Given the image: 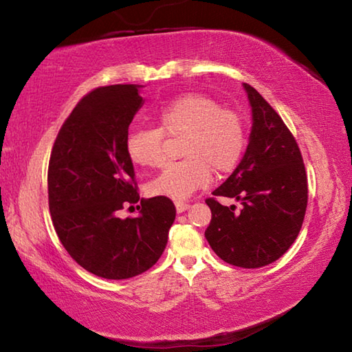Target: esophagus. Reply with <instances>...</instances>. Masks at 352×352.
Listing matches in <instances>:
<instances>
[{
    "label": "esophagus",
    "instance_id": "34e87169",
    "mask_svg": "<svg viewBox=\"0 0 352 352\" xmlns=\"http://www.w3.org/2000/svg\"><path fill=\"white\" fill-rule=\"evenodd\" d=\"M175 208H177V212H184L189 208V204H186V201H177Z\"/></svg>",
    "mask_w": 352,
    "mask_h": 352
}]
</instances>
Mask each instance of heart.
<instances>
[{"mask_svg":"<svg viewBox=\"0 0 352 352\" xmlns=\"http://www.w3.org/2000/svg\"><path fill=\"white\" fill-rule=\"evenodd\" d=\"M157 129L133 130L127 136L129 158L142 168L164 163V136H182L183 162L170 164L153 178L148 192L172 200H186L219 175L233 172L245 148V129L241 115L223 109L217 99L186 93L163 104L155 113Z\"/></svg>","mask_w":352,"mask_h":352,"instance_id":"obj_1","label":"heart"}]
</instances>
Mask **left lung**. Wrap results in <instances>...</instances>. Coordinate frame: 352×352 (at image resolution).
Returning <instances> with one entry per match:
<instances>
[{
    "label": "left lung",
    "instance_id": "1",
    "mask_svg": "<svg viewBox=\"0 0 352 352\" xmlns=\"http://www.w3.org/2000/svg\"><path fill=\"white\" fill-rule=\"evenodd\" d=\"M252 107L247 151L233 174L212 195L241 201L223 206L208 199L211 222L205 231L220 259L258 269L281 258L295 242L307 206V177L294 135L272 105L243 83Z\"/></svg>",
    "mask_w": 352,
    "mask_h": 352
}]
</instances>
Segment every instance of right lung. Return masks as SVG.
I'll return each instance as SVG.
<instances>
[{"instance_id":"add662e5","label":"right lung","mask_w":352,"mask_h":352,"mask_svg":"<svg viewBox=\"0 0 352 352\" xmlns=\"http://www.w3.org/2000/svg\"><path fill=\"white\" fill-rule=\"evenodd\" d=\"M141 85L100 87L71 111L47 169V199L56 233L77 264L105 279H127L163 254L175 220L168 197L141 199L138 217H118L138 204L129 126L144 100Z\"/></svg>"}]
</instances>
